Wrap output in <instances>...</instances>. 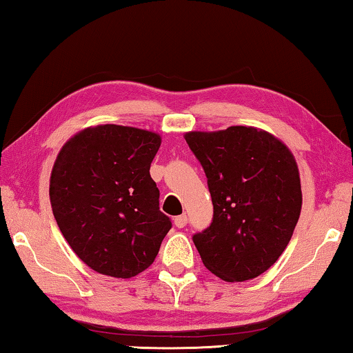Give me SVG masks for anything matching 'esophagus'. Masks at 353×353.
I'll return each instance as SVG.
<instances>
[{
    "label": "esophagus",
    "instance_id": "obj_1",
    "mask_svg": "<svg viewBox=\"0 0 353 353\" xmlns=\"http://www.w3.org/2000/svg\"><path fill=\"white\" fill-rule=\"evenodd\" d=\"M187 221H188L187 214H179V216L174 218V224H176L177 229H182V227L187 225Z\"/></svg>",
    "mask_w": 353,
    "mask_h": 353
}]
</instances>
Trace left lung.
I'll return each instance as SVG.
<instances>
[{
	"label": "left lung",
	"instance_id": "8db88e82",
	"mask_svg": "<svg viewBox=\"0 0 353 353\" xmlns=\"http://www.w3.org/2000/svg\"><path fill=\"white\" fill-rule=\"evenodd\" d=\"M207 176L210 225L193 243L205 268L227 282L270 270L288 246L302 207L296 160L263 130L232 126L185 134Z\"/></svg>",
	"mask_w": 353,
	"mask_h": 353
}]
</instances>
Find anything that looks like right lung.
I'll list each match as a JSON object with an SVG mask.
<instances>
[{
    "label": "right lung",
    "instance_id": "right-lung-1",
    "mask_svg": "<svg viewBox=\"0 0 353 353\" xmlns=\"http://www.w3.org/2000/svg\"><path fill=\"white\" fill-rule=\"evenodd\" d=\"M159 148L157 134L104 124L74 135L57 155L52 213L71 249L99 274L129 279L145 271L172 227L149 174Z\"/></svg>",
    "mask_w": 353,
    "mask_h": 353
}]
</instances>
